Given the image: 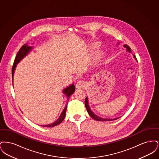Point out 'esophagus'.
Segmentation results:
<instances>
[{"label":"esophagus","mask_w":159,"mask_h":159,"mask_svg":"<svg viewBox=\"0 0 159 159\" xmlns=\"http://www.w3.org/2000/svg\"><path fill=\"white\" fill-rule=\"evenodd\" d=\"M85 86H86V83L82 80H79V81L77 82L76 84V88L78 89H82L83 88H84Z\"/></svg>","instance_id":"esophagus-1"}]
</instances>
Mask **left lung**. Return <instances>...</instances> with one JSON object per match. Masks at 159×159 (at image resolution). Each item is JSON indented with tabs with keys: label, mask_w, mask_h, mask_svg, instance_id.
<instances>
[{
	"label": "left lung",
	"mask_w": 159,
	"mask_h": 159,
	"mask_svg": "<svg viewBox=\"0 0 159 159\" xmlns=\"http://www.w3.org/2000/svg\"><path fill=\"white\" fill-rule=\"evenodd\" d=\"M120 42H117V46L120 45ZM126 49V51H128L129 52H131V51H130V47L128 45L125 44V45L123 46ZM134 58H135V60L137 61V59H136V57L135 55H133ZM84 105L86 107V110L88 111V113L89 114V115L91 116V117L92 119H93L94 120H97V121H112V120H117L119 118H120V117H117V118H114V119H107V118H102V117H101L98 116H97L96 114L94 113L92 110H91V108L89 107V102H88V97L85 98V101H84Z\"/></svg>",
	"instance_id": "1"
}]
</instances>
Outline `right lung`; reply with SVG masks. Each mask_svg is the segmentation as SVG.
<instances>
[{"mask_svg": "<svg viewBox=\"0 0 159 159\" xmlns=\"http://www.w3.org/2000/svg\"><path fill=\"white\" fill-rule=\"evenodd\" d=\"M33 49V46H30L28 45V44H24V45L21 48V49H20V51L18 52V53L16 54V56L15 57V61H14V66L12 67V82H13V77L14 75V73H15V68L16 67V65L23 60V58L26 57L29 53L30 52L32 51V49ZM14 87V85H13ZM75 86L74 85V83L71 84L70 86H68L67 87H66V88H64L62 90V93L64 94H65V95L67 97V103L66 105L65 106V108H64V110H62V113L60 114L59 118L56 120L54 121L51 124H48V125H40L41 126H43V127H47V128H51V127H54L59 124H60L62 121H63V120L65 118L66 116V112L67 110V104H68L69 98L70 97V96L75 92Z\"/></svg>", "mask_w": 159, "mask_h": 159, "instance_id": "right-lung-1", "label": "right lung"}]
</instances>
